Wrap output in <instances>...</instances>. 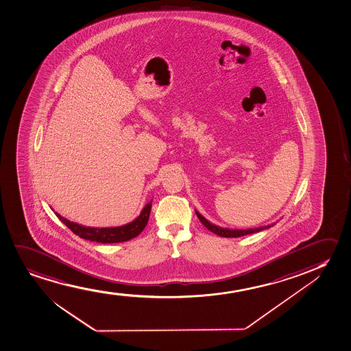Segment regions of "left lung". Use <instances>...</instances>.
<instances>
[{"label": "left lung", "instance_id": "1", "mask_svg": "<svg viewBox=\"0 0 351 351\" xmlns=\"http://www.w3.org/2000/svg\"><path fill=\"white\" fill-rule=\"evenodd\" d=\"M196 215H197V218L200 219L201 223L202 225H205L206 228H208L210 231L215 233V234H218L220 237H226V238H237L241 237V236H246V234H251V233L260 232V231H263L265 228H271L275 225V223H269L267 226H261V228H246V230H238V228H220L218 225H215V223H212L210 221H208L207 219L204 217V215H201L197 210H195Z\"/></svg>", "mask_w": 351, "mask_h": 351}]
</instances>
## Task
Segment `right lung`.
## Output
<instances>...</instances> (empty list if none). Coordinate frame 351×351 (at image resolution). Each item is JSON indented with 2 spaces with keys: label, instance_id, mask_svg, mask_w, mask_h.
Wrapping results in <instances>:
<instances>
[{
  "label": "right lung",
  "instance_id": "1",
  "mask_svg": "<svg viewBox=\"0 0 351 351\" xmlns=\"http://www.w3.org/2000/svg\"><path fill=\"white\" fill-rule=\"evenodd\" d=\"M151 204H152V200L149 201L144 206L141 214L131 223H125L121 226H115V228L84 226L81 223L70 221L57 212H55V214L60 218V221L65 223L75 234H77L78 237L83 238L86 241H96V243H102V244L123 243V241H128L132 238L137 237L138 234L145 228L146 223L149 221V217H150L151 206H152Z\"/></svg>",
  "mask_w": 351,
  "mask_h": 351
}]
</instances>
